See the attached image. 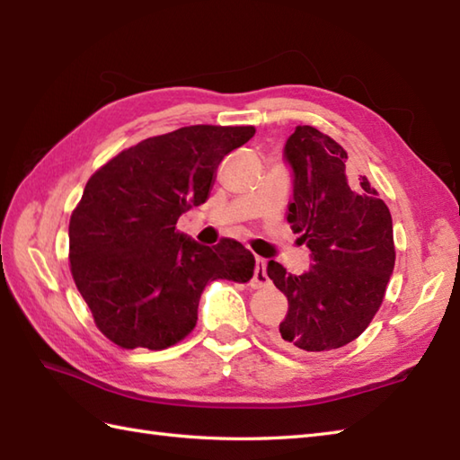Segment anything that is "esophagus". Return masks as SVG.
I'll use <instances>...</instances> for the list:
<instances>
[{"mask_svg":"<svg viewBox=\"0 0 460 460\" xmlns=\"http://www.w3.org/2000/svg\"><path fill=\"white\" fill-rule=\"evenodd\" d=\"M265 267H267V259L262 257H257V269H255V277H252V288H265L270 285V280L267 277L265 272Z\"/></svg>","mask_w":460,"mask_h":460,"instance_id":"esophagus-1","label":"esophagus"}]
</instances>
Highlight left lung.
Wrapping results in <instances>:
<instances>
[{
  "label": "left lung",
  "mask_w": 460,
  "mask_h": 460,
  "mask_svg": "<svg viewBox=\"0 0 460 460\" xmlns=\"http://www.w3.org/2000/svg\"><path fill=\"white\" fill-rule=\"evenodd\" d=\"M285 160L292 170L287 219L312 265L290 275L269 261L267 275L288 300L275 334L287 349H336L369 326L384 300L395 267L392 213L366 175L346 172V150L312 126L288 136Z\"/></svg>",
  "instance_id": "1"
}]
</instances>
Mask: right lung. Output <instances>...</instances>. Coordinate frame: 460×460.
I'll use <instances>...</instances> for the list:
<instances>
[{
	"label": "right lung",
	"mask_w": 460,
	"mask_h": 460,
	"mask_svg": "<svg viewBox=\"0 0 460 460\" xmlns=\"http://www.w3.org/2000/svg\"><path fill=\"white\" fill-rule=\"evenodd\" d=\"M252 136V126H185L120 152L86 181L68 223V261L114 344H178L198 322L208 282L251 280L255 257L239 241L205 247L175 223L208 201L221 160Z\"/></svg>",
	"instance_id": "add662e5"
}]
</instances>
